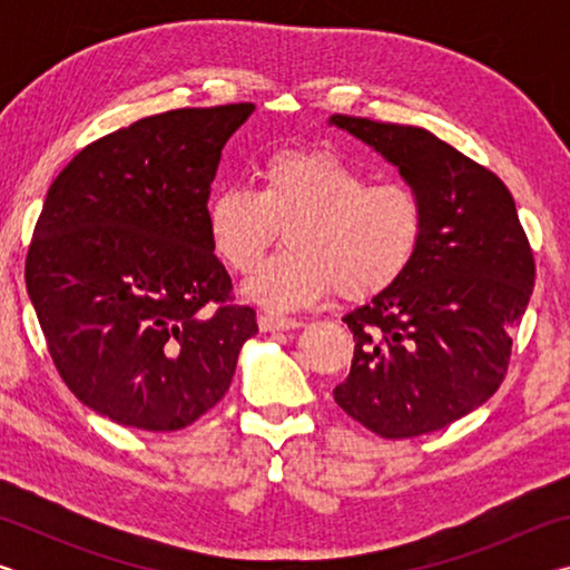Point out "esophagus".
Wrapping results in <instances>:
<instances>
[{"label": "esophagus", "instance_id": "34e87169", "mask_svg": "<svg viewBox=\"0 0 570 570\" xmlns=\"http://www.w3.org/2000/svg\"><path fill=\"white\" fill-rule=\"evenodd\" d=\"M258 326H262V332H288V330H298L302 322L292 320V316L264 312L262 316H258Z\"/></svg>", "mask_w": 570, "mask_h": 570}]
</instances>
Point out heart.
<instances>
[{
	"label": "heart",
	"mask_w": 570,
	"mask_h": 570,
	"mask_svg": "<svg viewBox=\"0 0 570 570\" xmlns=\"http://www.w3.org/2000/svg\"><path fill=\"white\" fill-rule=\"evenodd\" d=\"M258 188L230 183L210 193L206 228L230 272L250 274L277 230L287 246L248 278L250 302L296 308L336 294L370 298L400 282L424 236L420 193L372 180L324 148H278L258 166Z\"/></svg>",
	"instance_id": "obj_1"
}]
</instances>
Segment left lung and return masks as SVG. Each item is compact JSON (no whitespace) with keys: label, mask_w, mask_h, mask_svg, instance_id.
<instances>
[{"label":"left lung","mask_w":570,"mask_h":570,"mask_svg":"<svg viewBox=\"0 0 570 570\" xmlns=\"http://www.w3.org/2000/svg\"><path fill=\"white\" fill-rule=\"evenodd\" d=\"M332 122L394 163L424 204L407 272L344 316L354 360L334 402L374 435L417 438L503 384L535 284L533 248L505 183L438 135L342 112Z\"/></svg>","instance_id":"8db88e82"}]
</instances>
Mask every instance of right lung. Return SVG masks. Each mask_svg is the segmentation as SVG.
<instances>
[{
    "label": "right lung",
    "instance_id": "add662e5",
    "mask_svg": "<svg viewBox=\"0 0 570 570\" xmlns=\"http://www.w3.org/2000/svg\"><path fill=\"white\" fill-rule=\"evenodd\" d=\"M254 102L178 108L102 135L47 190L24 282L47 352L102 417L176 432L224 400L256 312L208 240L220 150Z\"/></svg>",
    "mask_w": 570,
    "mask_h": 570
}]
</instances>
